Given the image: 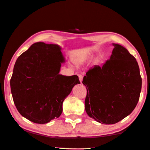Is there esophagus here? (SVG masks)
I'll use <instances>...</instances> for the list:
<instances>
[{
	"label": "esophagus",
	"mask_w": 150,
	"mask_h": 150,
	"mask_svg": "<svg viewBox=\"0 0 150 150\" xmlns=\"http://www.w3.org/2000/svg\"><path fill=\"white\" fill-rule=\"evenodd\" d=\"M79 79L81 83L82 81H83V76L82 75H79Z\"/></svg>",
	"instance_id": "obj_1"
}]
</instances>
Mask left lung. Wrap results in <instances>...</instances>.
Returning a JSON list of instances; mask_svg holds the SVG:
<instances>
[{
	"label": "left lung",
	"mask_w": 150,
	"mask_h": 150,
	"mask_svg": "<svg viewBox=\"0 0 150 150\" xmlns=\"http://www.w3.org/2000/svg\"><path fill=\"white\" fill-rule=\"evenodd\" d=\"M110 58L89 69L82 83L87 89L85 109L90 117L114 124L134 111L139 101L142 77L136 59L122 45L113 43Z\"/></svg>",
	"instance_id": "1"
}]
</instances>
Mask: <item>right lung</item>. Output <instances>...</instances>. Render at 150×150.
Wrapping results in <instances>:
<instances>
[{
	"mask_svg": "<svg viewBox=\"0 0 150 150\" xmlns=\"http://www.w3.org/2000/svg\"><path fill=\"white\" fill-rule=\"evenodd\" d=\"M61 47L37 42L16 59L11 79L13 99L18 112L40 124L58 118L63 103L75 85L77 75L59 74L65 59Z\"/></svg>",
	"mask_w": 150,
	"mask_h": 150,
	"instance_id": "obj_1",
	"label": "right lung"
}]
</instances>
